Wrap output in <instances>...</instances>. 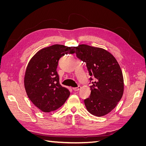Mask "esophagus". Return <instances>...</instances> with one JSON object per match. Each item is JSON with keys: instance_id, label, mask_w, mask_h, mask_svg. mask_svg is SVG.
Masks as SVG:
<instances>
[{"instance_id": "34e87169", "label": "esophagus", "mask_w": 146, "mask_h": 146, "mask_svg": "<svg viewBox=\"0 0 146 146\" xmlns=\"http://www.w3.org/2000/svg\"><path fill=\"white\" fill-rule=\"evenodd\" d=\"M81 89V86H78V87H76V88H73V90L75 91H78Z\"/></svg>"}]
</instances>
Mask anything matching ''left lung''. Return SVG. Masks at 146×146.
I'll return each instance as SVG.
<instances>
[{
    "instance_id": "obj_1",
    "label": "left lung",
    "mask_w": 146,
    "mask_h": 146,
    "mask_svg": "<svg viewBox=\"0 0 146 146\" xmlns=\"http://www.w3.org/2000/svg\"><path fill=\"white\" fill-rule=\"evenodd\" d=\"M78 59L86 64L89 72L91 94L84 100L86 109L96 116L106 115L116 107L123 92L121 69L116 58L104 48L86 44L76 47ZM96 80L92 82L91 77Z\"/></svg>"
}]
</instances>
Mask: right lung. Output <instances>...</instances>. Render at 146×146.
Segmentation results:
<instances>
[{
    "mask_svg": "<svg viewBox=\"0 0 146 146\" xmlns=\"http://www.w3.org/2000/svg\"><path fill=\"white\" fill-rule=\"evenodd\" d=\"M75 47L55 44L38 51L26 69L24 86L30 100L45 113L61 107L70 95L69 91L60 85L56 72L61 56L75 53Z\"/></svg>",
    "mask_w": 146,
    "mask_h": 146,
    "instance_id": "obj_1",
    "label": "right lung"
}]
</instances>
